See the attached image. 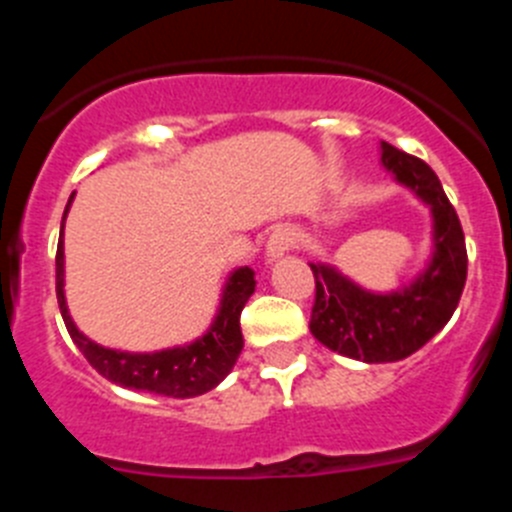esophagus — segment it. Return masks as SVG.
<instances>
[{
	"label": "esophagus",
	"mask_w": 512,
	"mask_h": 512,
	"mask_svg": "<svg viewBox=\"0 0 512 512\" xmlns=\"http://www.w3.org/2000/svg\"><path fill=\"white\" fill-rule=\"evenodd\" d=\"M300 243V233L295 228H289V225H282L271 233L269 238V259H279L282 253H287L289 248H295Z\"/></svg>",
	"instance_id": "esophagus-1"
}]
</instances>
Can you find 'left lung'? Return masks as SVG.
Returning a JSON list of instances; mask_svg holds the SVG:
<instances>
[{
  "mask_svg": "<svg viewBox=\"0 0 512 512\" xmlns=\"http://www.w3.org/2000/svg\"><path fill=\"white\" fill-rule=\"evenodd\" d=\"M382 164L433 210L436 253L431 266L410 287L392 295H372L336 269L310 264L315 277L310 330L330 351L366 364L400 361L436 336L454 315L467 282V243L459 215L438 182L436 171L382 143Z\"/></svg>",
  "mask_w": 512,
  "mask_h": 512,
  "instance_id": "8db88e82",
  "label": "left lung"
}]
</instances>
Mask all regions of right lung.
<instances>
[{
	"label": "right lung",
	"mask_w": 512,
	"mask_h": 512,
	"mask_svg": "<svg viewBox=\"0 0 512 512\" xmlns=\"http://www.w3.org/2000/svg\"><path fill=\"white\" fill-rule=\"evenodd\" d=\"M74 200V194H71ZM69 200V205H71ZM66 205V212H69ZM63 212V220H66ZM256 279L248 266L233 271L228 279L220 312H217L215 323L207 330L200 341L189 343L184 348H169V351H158V354H125V351H112L102 348L94 341H89L84 333H79L66 310V297H63V225H61V241L56 251V297L61 307L63 323L69 336L79 346V351L87 356L89 364L97 369L102 377L120 387L130 390L156 392L164 397H197L210 392L212 387L223 382L228 372L235 366L238 356L243 351V333H241V312L248 297L253 295Z\"/></svg>",
	"instance_id": "obj_1"
}]
</instances>
